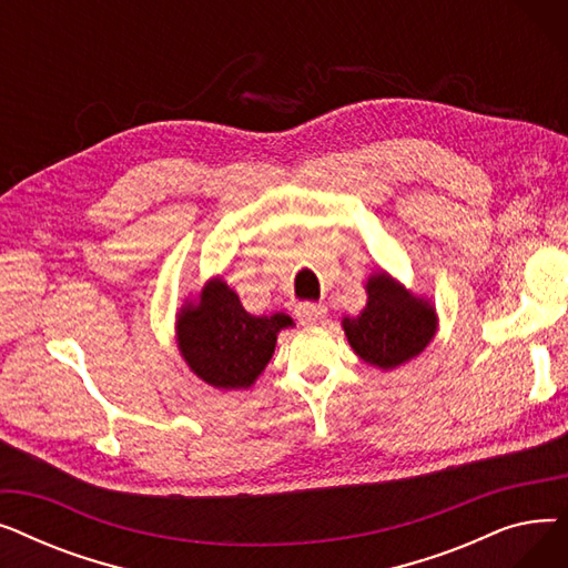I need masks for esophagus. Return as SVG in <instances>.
Segmentation results:
<instances>
[{"label":"esophagus","instance_id":"obj_1","mask_svg":"<svg viewBox=\"0 0 568 568\" xmlns=\"http://www.w3.org/2000/svg\"><path fill=\"white\" fill-rule=\"evenodd\" d=\"M294 315L296 320H300L302 324H317L326 317V308L322 304H300L294 308Z\"/></svg>","mask_w":568,"mask_h":568}]
</instances>
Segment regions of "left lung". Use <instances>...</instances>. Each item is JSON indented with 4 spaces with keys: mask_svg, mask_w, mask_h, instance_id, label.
Here are the masks:
<instances>
[{
    "mask_svg": "<svg viewBox=\"0 0 568 568\" xmlns=\"http://www.w3.org/2000/svg\"><path fill=\"white\" fill-rule=\"evenodd\" d=\"M368 302L356 317H343L352 349L375 368L392 371L419 356L437 332L430 302L407 292L386 272L366 283Z\"/></svg>",
    "mask_w": 568,
    "mask_h": 568,
    "instance_id": "1",
    "label": "left lung"
}]
</instances>
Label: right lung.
Listing matches in <instances>:
<instances>
[{"mask_svg":"<svg viewBox=\"0 0 568 568\" xmlns=\"http://www.w3.org/2000/svg\"><path fill=\"white\" fill-rule=\"evenodd\" d=\"M285 313L251 315L223 281H209L197 304L176 313V345L189 368L221 392L248 389L276 349L278 332L292 326Z\"/></svg>","mask_w":568,"mask_h":568,"instance_id":"add662e5","label":"right lung"}]
</instances>
